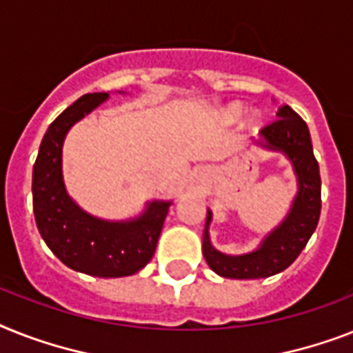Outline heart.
<instances>
[{
	"label": "heart",
	"mask_w": 353,
	"mask_h": 353,
	"mask_svg": "<svg viewBox=\"0 0 353 353\" xmlns=\"http://www.w3.org/2000/svg\"><path fill=\"white\" fill-rule=\"evenodd\" d=\"M228 114H230L232 117H239V116H241V108H239V107L230 108V110H228Z\"/></svg>",
	"instance_id": "b5f03b06"
}]
</instances>
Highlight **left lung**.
I'll use <instances>...</instances> for the list:
<instances>
[{"label":"left lung","instance_id":"obj_1","mask_svg":"<svg viewBox=\"0 0 353 353\" xmlns=\"http://www.w3.org/2000/svg\"><path fill=\"white\" fill-rule=\"evenodd\" d=\"M256 145L281 152L292 163L297 179V194L285 219L265 236L256 250L230 256L214 248L210 241L212 210H206L203 232V256L217 276L228 279H261L286 270L297 259L321 216L319 165L312 148L310 130L299 114L288 105L277 108V119L259 132Z\"/></svg>","mask_w":353,"mask_h":353}]
</instances>
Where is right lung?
<instances>
[{
  "mask_svg": "<svg viewBox=\"0 0 353 353\" xmlns=\"http://www.w3.org/2000/svg\"><path fill=\"white\" fill-rule=\"evenodd\" d=\"M110 94H85L50 123L32 170V205L43 241L63 265L94 277H125L147 266L172 201H148L136 217L101 219L68 196L63 181V143L68 130Z\"/></svg>",
  "mask_w": 353,
  "mask_h": 353,
  "instance_id": "obj_1",
  "label": "right lung"
}]
</instances>
